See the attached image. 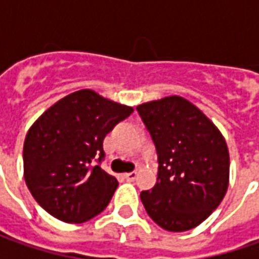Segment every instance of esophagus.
<instances>
[{
    "instance_id": "esophagus-1",
    "label": "esophagus",
    "mask_w": 259,
    "mask_h": 259,
    "mask_svg": "<svg viewBox=\"0 0 259 259\" xmlns=\"http://www.w3.org/2000/svg\"><path fill=\"white\" fill-rule=\"evenodd\" d=\"M125 180H128V182H134L135 179H137V171H131V173H126L124 174Z\"/></svg>"
}]
</instances>
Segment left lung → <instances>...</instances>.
I'll return each mask as SVG.
<instances>
[{
    "instance_id": "left-lung-1",
    "label": "left lung",
    "mask_w": 259,
    "mask_h": 259,
    "mask_svg": "<svg viewBox=\"0 0 259 259\" xmlns=\"http://www.w3.org/2000/svg\"><path fill=\"white\" fill-rule=\"evenodd\" d=\"M158 154V177L141 192L148 216L170 232L193 229L221 204L229 150L219 128L190 101L171 95L137 106Z\"/></svg>"
}]
</instances>
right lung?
<instances>
[{"label":"right lung","mask_w":259,"mask_h":259,"mask_svg":"<svg viewBox=\"0 0 259 259\" xmlns=\"http://www.w3.org/2000/svg\"><path fill=\"white\" fill-rule=\"evenodd\" d=\"M133 111L82 89L35 119L25 135L24 180L46 212L66 224H83L108 206L118 182L94 161L104 158L105 135Z\"/></svg>","instance_id":"obj_1"}]
</instances>
